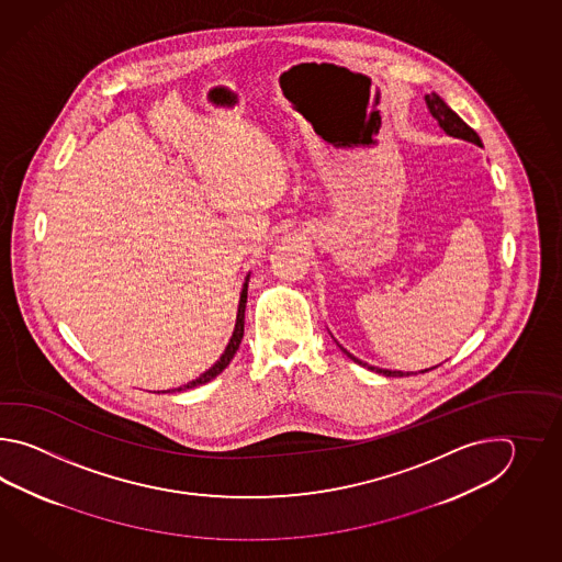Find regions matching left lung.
Instances as JSON below:
<instances>
[{
  "label": "left lung",
  "instance_id": "left-lung-1",
  "mask_svg": "<svg viewBox=\"0 0 562 562\" xmlns=\"http://www.w3.org/2000/svg\"><path fill=\"white\" fill-rule=\"evenodd\" d=\"M426 104L430 108L431 116L440 122V126L446 131V134H450V136H456V138H462V140H468V143H474L477 144V146H482V140H480V136H477L476 132L472 131V128L468 126L467 122L460 119V116L456 114L454 110L443 102L440 95H426ZM344 351H346V349H344ZM347 358L358 361L359 366H368V363H363V361H359V359L353 358L351 353H347ZM368 368H370V370L378 371V373H383V375H387V378H404V375H412V371L404 373V371L380 370V368H371V366H368ZM424 371H422V373H424Z\"/></svg>",
  "mask_w": 562,
  "mask_h": 562
}]
</instances>
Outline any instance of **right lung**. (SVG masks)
<instances>
[{
    "instance_id": "obj_1",
    "label": "right lung",
    "mask_w": 562,
    "mask_h": 562,
    "mask_svg": "<svg viewBox=\"0 0 562 562\" xmlns=\"http://www.w3.org/2000/svg\"><path fill=\"white\" fill-rule=\"evenodd\" d=\"M245 305H247V283L243 286V291H240V301H239V313H237V325H235V331H233V337H231V341H228L227 349H225V353L221 356V359L216 361L215 366L211 368L209 371H204L201 378H196L194 382H189L187 385H182V387H177V390H172V392H184V390H191V387H196V385H203V383L211 382L213 378H216L221 371L227 368L228 363H231V359L235 358V353H237V349L240 346V339H243V334H245ZM170 392V390H168ZM162 394H167V392H162Z\"/></svg>"
}]
</instances>
